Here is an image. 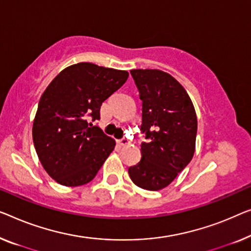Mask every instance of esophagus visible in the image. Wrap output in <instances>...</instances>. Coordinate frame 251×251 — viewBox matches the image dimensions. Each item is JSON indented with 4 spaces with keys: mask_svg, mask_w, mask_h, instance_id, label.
Returning <instances> with one entry per match:
<instances>
[{
    "mask_svg": "<svg viewBox=\"0 0 251 251\" xmlns=\"http://www.w3.org/2000/svg\"><path fill=\"white\" fill-rule=\"evenodd\" d=\"M118 143L121 144V145H123V147H125V145H128V144H129V141L127 140L126 137H123L122 140H119V141H118Z\"/></svg>",
    "mask_w": 251,
    "mask_h": 251,
    "instance_id": "1",
    "label": "esophagus"
}]
</instances>
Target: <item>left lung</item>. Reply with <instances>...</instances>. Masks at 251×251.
I'll list each match as a JSON object with an SVG mask.
<instances>
[{
	"label": "left lung",
	"mask_w": 251,
	"mask_h": 251,
	"mask_svg": "<svg viewBox=\"0 0 251 251\" xmlns=\"http://www.w3.org/2000/svg\"><path fill=\"white\" fill-rule=\"evenodd\" d=\"M142 100L141 161L128 168L136 186L160 190L174 181L195 152L197 117L182 85L160 70H132Z\"/></svg>",
	"instance_id": "left-lung-1"
}]
</instances>
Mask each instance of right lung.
<instances>
[{
  "mask_svg": "<svg viewBox=\"0 0 251 251\" xmlns=\"http://www.w3.org/2000/svg\"><path fill=\"white\" fill-rule=\"evenodd\" d=\"M127 77L126 71L77 63L63 70L45 90L32 138L44 169L58 184H88L113 152L114 138L92 122L99 121L102 102Z\"/></svg>",
  "mask_w": 251,
  "mask_h": 251,
  "instance_id": "obj_1",
  "label": "right lung"
}]
</instances>
